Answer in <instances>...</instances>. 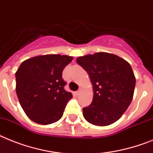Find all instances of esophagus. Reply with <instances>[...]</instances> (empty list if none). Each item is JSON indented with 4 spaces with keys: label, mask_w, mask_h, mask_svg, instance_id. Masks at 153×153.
Instances as JSON below:
<instances>
[{
    "label": "esophagus",
    "mask_w": 153,
    "mask_h": 153,
    "mask_svg": "<svg viewBox=\"0 0 153 153\" xmlns=\"http://www.w3.org/2000/svg\"><path fill=\"white\" fill-rule=\"evenodd\" d=\"M80 93H81V89H79V90L76 92V94H79Z\"/></svg>",
    "instance_id": "34e87169"
}]
</instances>
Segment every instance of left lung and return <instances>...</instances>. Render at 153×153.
<instances>
[{"mask_svg": "<svg viewBox=\"0 0 153 153\" xmlns=\"http://www.w3.org/2000/svg\"><path fill=\"white\" fill-rule=\"evenodd\" d=\"M87 71L94 88V98L82 108L83 116L89 123L108 126L117 121L131 103L135 79L128 62L116 55L97 53L77 59Z\"/></svg>", "mask_w": 153, "mask_h": 153, "instance_id": "8db88e82", "label": "left lung"}]
</instances>
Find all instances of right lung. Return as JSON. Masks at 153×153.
Returning <instances> with one entry per match:
<instances>
[{
    "instance_id": "1",
    "label": "right lung",
    "mask_w": 153,
    "mask_h": 153,
    "mask_svg": "<svg viewBox=\"0 0 153 153\" xmlns=\"http://www.w3.org/2000/svg\"><path fill=\"white\" fill-rule=\"evenodd\" d=\"M73 57L44 55L23 61L16 73V94L27 115L47 125L61 119L72 94L64 89V68Z\"/></svg>"
}]
</instances>
